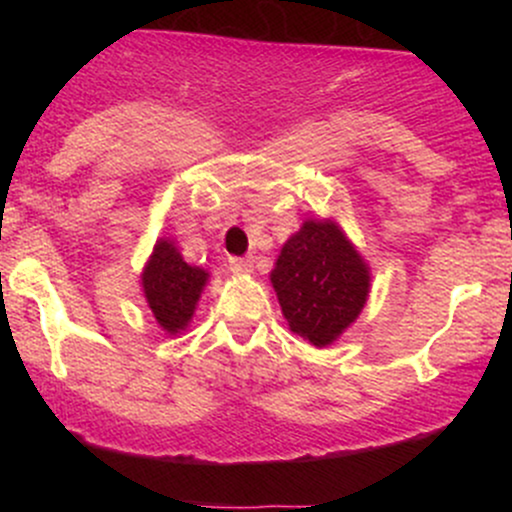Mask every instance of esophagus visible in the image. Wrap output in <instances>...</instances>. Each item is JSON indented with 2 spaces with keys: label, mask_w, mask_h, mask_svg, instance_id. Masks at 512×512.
<instances>
[{
  "label": "esophagus",
  "mask_w": 512,
  "mask_h": 512,
  "mask_svg": "<svg viewBox=\"0 0 512 512\" xmlns=\"http://www.w3.org/2000/svg\"><path fill=\"white\" fill-rule=\"evenodd\" d=\"M228 267H231L233 274H248L252 272V260L250 257H231Z\"/></svg>",
  "instance_id": "esophagus-1"
}]
</instances>
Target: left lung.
<instances>
[{
    "instance_id": "left-lung-1",
    "label": "left lung",
    "mask_w": 512,
    "mask_h": 512,
    "mask_svg": "<svg viewBox=\"0 0 512 512\" xmlns=\"http://www.w3.org/2000/svg\"><path fill=\"white\" fill-rule=\"evenodd\" d=\"M272 286L291 332L327 346L363 310L370 276L366 262L332 221H305L281 248Z\"/></svg>"
}]
</instances>
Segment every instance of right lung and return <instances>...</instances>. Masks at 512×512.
<instances>
[{
    "instance_id": "right-lung-1",
    "label": "right lung",
    "mask_w": 512,
    "mask_h": 512,
    "mask_svg": "<svg viewBox=\"0 0 512 512\" xmlns=\"http://www.w3.org/2000/svg\"><path fill=\"white\" fill-rule=\"evenodd\" d=\"M207 276L204 269L190 267L182 260L173 243L158 240L142 274V284L146 303L163 330L170 334L185 330L195 313L199 293L207 284Z\"/></svg>"
}]
</instances>
